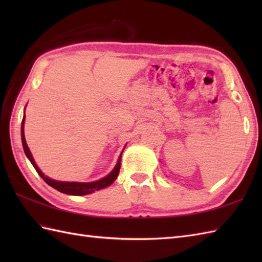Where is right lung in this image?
<instances>
[{
    "label": "right lung",
    "mask_w": 262,
    "mask_h": 262,
    "mask_svg": "<svg viewBox=\"0 0 262 262\" xmlns=\"http://www.w3.org/2000/svg\"><path fill=\"white\" fill-rule=\"evenodd\" d=\"M25 118H26V116H24V119H22V122H21V140H22V145H24L25 153L27 155V158L30 160V162L33 165V168H35L36 171L38 172V174L42 178L43 181H45L47 185L55 188L56 190L63 192V193L73 194V196H84V194H89L91 192L100 190V189L109 187L111 183H113L117 179V177H118V174H119V170H120L121 155L119 157L118 162H117L114 170L111 171L107 177H104V178H102V179H100L98 181H93V182H66V181H56V180L51 179V178L46 177L40 171V169L38 168V165L36 164L35 160H33V158H32L30 149L27 145L26 137H25V130H24Z\"/></svg>",
    "instance_id": "add662e5"
}]
</instances>
